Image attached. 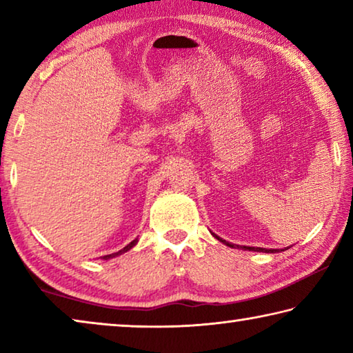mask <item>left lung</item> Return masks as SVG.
<instances>
[{
	"label": "left lung",
	"instance_id": "left-lung-1",
	"mask_svg": "<svg viewBox=\"0 0 353 353\" xmlns=\"http://www.w3.org/2000/svg\"><path fill=\"white\" fill-rule=\"evenodd\" d=\"M213 236L216 238L218 241H221V243H224L225 246H229V248H234V249H244V250H254V252H268V254H276V252H279V249H265V248H250V246H238V244H232V243H229V241H225V240H223V238H219V236H216L213 234ZM288 249V248H286Z\"/></svg>",
	"mask_w": 353,
	"mask_h": 353
}]
</instances>
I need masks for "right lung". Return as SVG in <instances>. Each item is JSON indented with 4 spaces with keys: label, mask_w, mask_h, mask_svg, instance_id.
I'll return each instance as SVG.
<instances>
[{
    "label": "right lung",
    "mask_w": 353,
    "mask_h": 353,
    "mask_svg": "<svg viewBox=\"0 0 353 353\" xmlns=\"http://www.w3.org/2000/svg\"><path fill=\"white\" fill-rule=\"evenodd\" d=\"M137 243H139V238H135V240H134V241H130V243L128 244V246H126V248H123L121 250H118V252H115V254H110V255H104V256H101V259H103V260L115 259V256H118V255H121V254H124V252H128V250H130V249H132V248L135 246V244H137Z\"/></svg>",
    "instance_id": "add662e5"
}]
</instances>
